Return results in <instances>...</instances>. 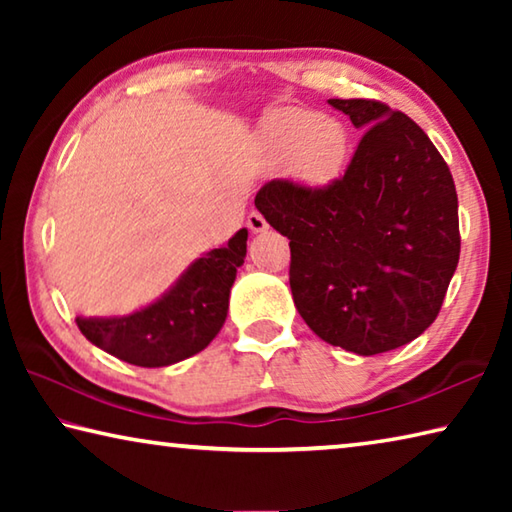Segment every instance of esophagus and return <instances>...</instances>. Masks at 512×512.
<instances>
[{"label":"esophagus","mask_w":512,"mask_h":512,"mask_svg":"<svg viewBox=\"0 0 512 512\" xmlns=\"http://www.w3.org/2000/svg\"><path fill=\"white\" fill-rule=\"evenodd\" d=\"M248 228H250V232H266L268 230V223H266V219L259 212H250L248 214Z\"/></svg>","instance_id":"1"}]
</instances>
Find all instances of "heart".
I'll return each mask as SVG.
<instances>
[{
	"label": "heart",
	"mask_w": 512,
	"mask_h": 512,
	"mask_svg": "<svg viewBox=\"0 0 512 512\" xmlns=\"http://www.w3.org/2000/svg\"><path fill=\"white\" fill-rule=\"evenodd\" d=\"M268 162L289 167L302 185L325 192L348 171L352 153L350 128L336 117H320L314 110L284 108L268 117L262 131Z\"/></svg>",
	"instance_id": "1"
}]
</instances>
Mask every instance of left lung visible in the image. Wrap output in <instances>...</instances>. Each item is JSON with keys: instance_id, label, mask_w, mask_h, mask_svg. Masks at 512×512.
I'll return each instance as SVG.
<instances>
[{"instance_id": "obj_1", "label": "left lung", "mask_w": 512, "mask_h": 512, "mask_svg": "<svg viewBox=\"0 0 512 512\" xmlns=\"http://www.w3.org/2000/svg\"><path fill=\"white\" fill-rule=\"evenodd\" d=\"M366 131L325 192L271 180L255 207L289 239L298 314L329 345L372 357L436 320L458 264V198L447 162L400 110L329 99Z\"/></svg>"}]
</instances>
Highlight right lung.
<instances>
[{"instance_id":"add662e5","label":"right lung","mask_w":512,"mask_h":512,"mask_svg":"<svg viewBox=\"0 0 512 512\" xmlns=\"http://www.w3.org/2000/svg\"><path fill=\"white\" fill-rule=\"evenodd\" d=\"M248 230L203 253L151 305L126 316L85 318L76 325L103 352L142 368H162L194 357L221 332L230 289L244 264Z\"/></svg>"}]
</instances>
